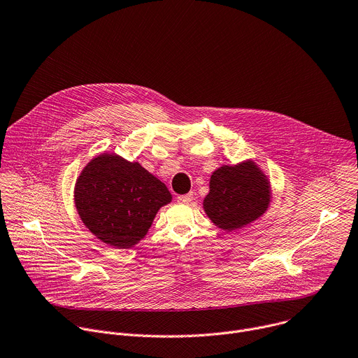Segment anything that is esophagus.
Masks as SVG:
<instances>
[{
    "label": "esophagus",
    "instance_id": "34e87169",
    "mask_svg": "<svg viewBox=\"0 0 358 358\" xmlns=\"http://www.w3.org/2000/svg\"><path fill=\"white\" fill-rule=\"evenodd\" d=\"M193 200V193H187V194H182V196H178V201L179 203H183V204H187Z\"/></svg>",
    "mask_w": 358,
    "mask_h": 358
}]
</instances>
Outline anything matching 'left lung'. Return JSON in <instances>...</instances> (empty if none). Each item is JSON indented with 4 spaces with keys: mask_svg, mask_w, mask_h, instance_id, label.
Masks as SVG:
<instances>
[{
    "mask_svg": "<svg viewBox=\"0 0 358 358\" xmlns=\"http://www.w3.org/2000/svg\"><path fill=\"white\" fill-rule=\"evenodd\" d=\"M269 201L271 187L266 176L252 161H247L234 166L224 165L213 172L203 208L219 229L233 231L261 217Z\"/></svg>",
    "mask_w": 358,
    "mask_h": 358,
    "instance_id": "8db88e82",
    "label": "left lung"
}]
</instances>
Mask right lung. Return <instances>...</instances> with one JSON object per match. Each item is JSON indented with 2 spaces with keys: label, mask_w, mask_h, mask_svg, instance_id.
<instances>
[{
  "label": "right lung",
  "mask_w": 358,
  "mask_h": 358,
  "mask_svg": "<svg viewBox=\"0 0 358 358\" xmlns=\"http://www.w3.org/2000/svg\"><path fill=\"white\" fill-rule=\"evenodd\" d=\"M171 200L165 183L138 162L114 154L92 159L75 186L82 222L114 248H131L144 238L158 210Z\"/></svg>",
  "instance_id": "add662e5"
}]
</instances>
